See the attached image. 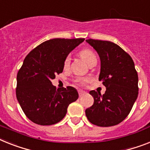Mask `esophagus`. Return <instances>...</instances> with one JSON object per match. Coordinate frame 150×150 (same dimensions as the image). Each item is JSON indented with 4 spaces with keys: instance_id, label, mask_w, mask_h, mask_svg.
I'll return each instance as SVG.
<instances>
[{
    "instance_id": "1",
    "label": "esophagus",
    "mask_w": 150,
    "mask_h": 150,
    "mask_svg": "<svg viewBox=\"0 0 150 150\" xmlns=\"http://www.w3.org/2000/svg\"><path fill=\"white\" fill-rule=\"evenodd\" d=\"M79 96L81 97V96H83L84 95H86V92L85 91H82V90H79Z\"/></svg>"
}]
</instances>
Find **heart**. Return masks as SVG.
I'll return each mask as SVG.
<instances>
[{
  "label": "heart",
  "mask_w": 150,
  "mask_h": 150,
  "mask_svg": "<svg viewBox=\"0 0 150 150\" xmlns=\"http://www.w3.org/2000/svg\"><path fill=\"white\" fill-rule=\"evenodd\" d=\"M80 56L81 57V58L83 59L86 63H88L92 60V59H94V58H96V56L95 54V53L92 52V50L88 49V48H86V49L81 50V52H80ZM69 64H70V57L68 56L65 58L64 61V69H68L69 66ZM77 81L79 82V83L81 84H84L86 83V81H87V79H77Z\"/></svg>",
  "instance_id": "1"
}]
</instances>
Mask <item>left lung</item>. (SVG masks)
<instances>
[{"label": "left lung", "mask_w": 150, "mask_h": 150, "mask_svg": "<svg viewBox=\"0 0 150 150\" xmlns=\"http://www.w3.org/2000/svg\"><path fill=\"white\" fill-rule=\"evenodd\" d=\"M101 62L98 80L106 91L103 96L94 90L89 94L94 103L86 110L91 123L102 127L115 126L127 117L138 96V74L133 60L116 44L87 39Z\"/></svg>", "instance_id": "8db88e82"}]
</instances>
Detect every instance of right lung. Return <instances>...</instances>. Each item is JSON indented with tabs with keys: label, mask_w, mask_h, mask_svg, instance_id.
Instances as JSON below:
<instances>
[{
	"label": "right lung",
	"mask_w": 150,
	"mask_h": 150,
	"mask_svg": "<svg viewBox=\"0 0 150 150\" xmlns=\"http://www.w3.org/2000/svg\"><path fill=\"white\" fill-rule=\"evenodd\" d=\"M84 38L46 41L25 57L17 75L16 96L26 116L41 126H50L65 116L69 104L79 98L75 88L56 89L52 83L64 69V61Z\"/></svg>",
	"instance_id": "right-lung-1"
}]
</instances>
